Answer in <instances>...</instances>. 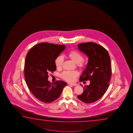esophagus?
<instances>
[{
  "label": "esophagus",
  "instance_id": "1",
  "mask_svg": "<svg viewBox=\"0 0 133 133\" xmlns=\"http://www.w3.org/2000/svg\"><path fill=\"white\" fill-rule=\"evenodd\" d=\"M68 85H72V86H76V85H77V84L76 83H68Z\"/></svg>",
  "mask_w": 133,
  "mask_h": 133
}]
</instances>
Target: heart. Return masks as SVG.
Masks as SVG:
<instances>
[{
    "mask_svg": "<svg viewBox=\"0 0 133 133\" xmlns=\"http://www.w3.org/2000/svg\"><path fill=\"white\" fill-rule=\"evenodd\" d=\"M68 57L73 61L74 63H76L77 66L80 68H83L85 66L84 61V56L80 52L77 50H73L70 51L67 53ZM63 57L58 56L55 61V64L57 69H61L63 64ZM79 75V72L76 71H64L61 74V77L64 80L69 82L74 81L75 78Z\"/></svg>",
    "mask_w": 133,
    "mask_h": 133,
    "instance_id": "heart-1",
    "label": "heart"
}]
</instances>
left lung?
<instances>
[{"mask_svg": "<svg viewBox=\"0 0 133 133\" xmlns=\"http://www.w3.org/2000/svg\"><path fill=\"white\" fill-rule=\"evenodd\" d=\"M78 46L79 50L89 58L79 81L89 80L90 84L85 86L83 92L77 97L86 103H91L99 99L109 87L112 74L110 57L108 51L96 43H82Z\"/></svg>", "mask_w": 133, "mask_h": 133, "instance_id": "1", "label": "left lung"}]
</instances>
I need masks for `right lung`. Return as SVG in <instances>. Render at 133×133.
<instances>
[{
	"label": "right lung",
	"instance_id": "right-lung-1",
	"mask_svg": "<svg viewBox=\"0 0 133 133\" xmlns=\"http://www.w3.org/2000/svg\"><path fill=\"white\" fill-rule=\"evenodd\" d=\"M65 45L41 43L27 53L25 64V80L30 91L37 99L50 103L61 95L67 83L62 81L51 84L48 81L49 72L56 70L55 61L65 49Z\"/></svg>",
	"mask_w": 133,
	"mask_h": 133
}]
</instances>
